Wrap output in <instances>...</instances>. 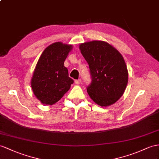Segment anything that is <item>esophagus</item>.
I'll list each match as a JSON object with an SVG mask.
<instances>
[{
    "label": "esophagus",
    "mask_w": 159,
    "mask_h": 159,
    "mask_svg": "<svg viewBox=\"0 0 159 159\" xmlns=\"http://www.w3.org/2000/svg\"><path fill=\"white\" fill-rule=\"evenodd\" d=\"M75 83L76 84H80L81 83H82V80H75Z\"/></svg>",
    "instance_id": "obj_1"
}]
</instances>
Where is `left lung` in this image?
I'll use <instances>...</instances> for the list:
<instances>
[{
	"label": "left lung",
	"instance_id": "8db88e82",
	"mask_svg": "<svg viewBox=\"0 0 159 159\" xmlns=\"http://www.w3.org/2000/svg\"><path fill=\"white\" fill-rule=\"evenodd\" d=\"M80 49L90 68L92 81L87 87L90 97L101 107L117 102L125 92L128 80L122 55L104 41L85 42L80 45Z\"/></svg>",
	"mask_w": 159,
	"mask_h": 159
}]
</instances>
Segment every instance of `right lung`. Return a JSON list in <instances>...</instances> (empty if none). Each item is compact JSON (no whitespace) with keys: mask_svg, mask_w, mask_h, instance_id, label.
<instances>
[{"mask_svg":"<svg viewBox=\"0 0 159 159\" xmlns=\"http://www.w3.org/2000/svg\"><path fill=\"white\" fill-rule=\"evenodd\" d=\"M71 45L55 42L41 55L33 74L31 86L34 95L42 103L52 105L63 97L73 83L69 77L65 60Z\"/></svg>","mask_w":159,"mask_h":159,"instance_id":"1","label":"right lung"}]
</instances>
